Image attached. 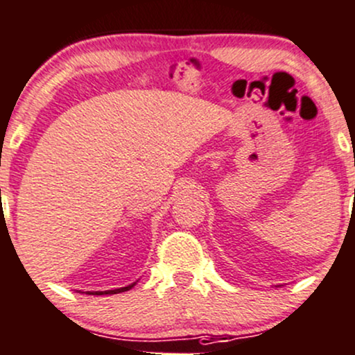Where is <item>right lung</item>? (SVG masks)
<instances>
[{"label": "right lung", "instance_id": "right-lung-1", "mask_svg": "<svg viewBox=\"0 0 355 355\" xmlns=\"http://www.w3.org/2000/svg\"><path fill=\"white\" fill-rule=\"evenodd\" d=\"M133 284H135V283H133ZM133 284L125 286V288H118V289H108V291H87V295H96V296H101V295H116V293H123V291H128V289H132Z\"/></svg>", "mask_w": 355, "mask_h": 355}]
</instances>
